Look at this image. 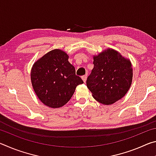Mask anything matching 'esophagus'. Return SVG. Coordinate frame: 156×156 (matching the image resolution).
Instances as JSON below:
<instances>
[{
	"mask_svg": "<svg viewBox=\"0 0 156 156\" xmlns=\"http://www.w3.org/2000/svg\"><path fill=\"white\" fill-rule=\"evenodd\" d=\"M82 79H83L84 83H85L86 80H87V75H84V76H82Z\"/></svg>",
	"mask_w": 156,
	"mask_h": 156,
	"instance_id": "34e87169",
	"label": "esophagus"
}]
</instances>
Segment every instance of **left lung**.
<instances>
[{
  "label": "left lung",
  "mask_w": 156,
  "mask_h": 156,
  "mask_svg": "<svg viewBox=\"0 0 156 156\" xmlns=\"http://www.w3.org/2000/svg\"><path fill=\"white\" fill-rule=\"evenodd\" d=\"M94 69L87 86L94 98L109 105L120 100L131 85L133 69L131 61L113 49L94 56Z\"/></svg>",
  "instance_id": "1"
}]
</instances>
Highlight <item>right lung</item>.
<instances>
[{"label":"right lung","mask_w":156,"mask_h":156,"mask_svg":"<svg viewBox=\"0 0 156 156\" xmlns=\"http://www.w3.org/2000/svg\"><path fill=\"white\" fill-rule=\"evenodd\" d=\"M69 56L60 49L47 53L34 63L31 81L39 100L51 108L67 103L78 84L83 81L76 75L75 67L68 61Z\"/></svg>","instance_id":"right-lung-1"}]
</instances>
